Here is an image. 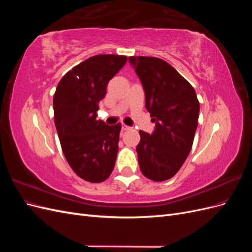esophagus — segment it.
<instances>
[{
	"instance_id": "obj_1",
	"label": "esophagus",
	"mask_w": 252,
	"mask_h": 252,
	"mask_svg": "<svg viewBox=\"0 0 252 252\" xmlns=\"http://www.w3.org/2000/svg\"><path fill=\"white\" fill-rule=\"evenodd\" d=\"M129 129H130V127L125 125V124H122V130H123V131H127V130H129Z\"/></svg>"
}]
</instances>
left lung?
Returning <instances> with one entry per match:
<instances>
[{
    "mask_svg": "<svg viewBox=\"0 0 252 252\" xmlns=\"http://www.w3.org/2000/svg\"><path fill=\"white\" fill-rule=\"evenodd\" d=\"M128 60L142 83L145 105L156 124L151 134L140 130V169L152 181L169 180L191 150L200 103L193 87L165 61L152 57Z\"/></svg>",
    "mask_w": 252,
    "mask_h": 252,
    "instance_id": "obj_1",
    "label": "left lung"
}]
</instances>
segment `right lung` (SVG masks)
Masks as SVG:
<instances>
[{
  "instance_id": "obj_1",
  "label": "right lung",
  "mask_w": 252,
  "mask_h": 252,
  "mask_svg": "<svg viewBox=\"0 0 252 252\" xmlns=\"http://www.w3.org/2000/svg\"><path fill=\"white\" fill-rule=\"evenodd\" d=\"M127 57L98 55L84 61L59 82L53 95L55 124L63 154L72 170L90 183L108 179L116 164L121 124L96 120L108 82Z\"/></svg>"
}]
</instances>
